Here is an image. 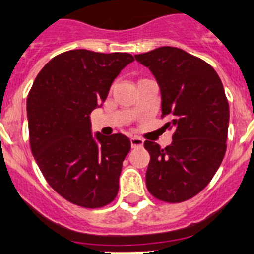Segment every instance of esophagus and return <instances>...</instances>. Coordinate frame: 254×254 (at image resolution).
<instances>
[{"instance_id":"34e87169","label":"esophagus","mask_w":254,"mask_h":254,"mask_svg":"<svg viewBox=\"0 0 254 254\" xmlns=\"http://www.w3.org/2000/svg\"><path fill=\"white\" fill-rule=\"evenodd\" d=\"M143 142H145V141H143V139L141 138V137H137V136L131 137V146L133 148L134 147H142Z\"/></svg>"}]
</instances>
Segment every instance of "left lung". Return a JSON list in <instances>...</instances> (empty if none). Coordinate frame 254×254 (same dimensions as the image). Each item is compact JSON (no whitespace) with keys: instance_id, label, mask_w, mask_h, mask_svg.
Here are the masks:
<instances>
[{"instance_id":"left-lung-1","label":"left lung","mask_w":254,"mask_h":254,"mask_svg":"<svg viewBox=\"0 0 254 254\" xmlns=\"http://www.w3.org/2000/svg\"><path fill=\"white\" fill-rule=\"evenodd\" d=\"M161 92L162 117L174 127L171 145L145 141L150 153L146 185L167 203L199 194L217 173L227 150L229 104L222 80L208 63L173 46L134 55Z\"/></svg>"}]
</instances>
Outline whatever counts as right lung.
Instances as JSON below:
<instances>
[{"instance_id": "1", "label": "right lung", "mask_w": 254, "mask_h": 254, "mask_svg": "<svg viewBox=\"0 0 254 254\" xmlns=\"http://www.w3.org/2000/svg\"><path fill=\"white\" fill-rule=\"evenodd\" d=\"M127 53L78 49L57 55L37 74L27 97L30 146L49 185L84 208L115 199L127 136L92 132L89 115L102 107L112 83L133 62Z\"/></svg>"}]
</instances>
